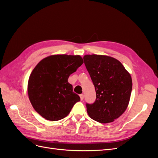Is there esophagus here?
<instances>
[{"mask_svg":"<svg viewBox=\"0 0 158 158\" xmlns=\"http://www.w3.org/2000/svg\"><path fill=\"white\" fill-rule=\"evenodd\" d=\"M80 99L82 101V100L84 99V94H80Z\"/></svg>","mask_w":158,"mask_h":158,"instance_id":"1","label":"esophagus"}]
</instances>
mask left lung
<instances>
[{"instance_id":"left-lung-1","label":"left lung","mask_w":158,"mask_h":158,"mask_svg":"<svg viewBox=\"0 0 158 158\" xmlns=\"http://www.w3.org/2000/svg\"><path fill=\"white\" fill-rule=\"evenodd\" d=\"M84 60L96 92L95 102L86 104L88 115L100 123L113 122L128 106L131 76L120 61L111 56L85 55Z\"/></svg>"}]
</instances>
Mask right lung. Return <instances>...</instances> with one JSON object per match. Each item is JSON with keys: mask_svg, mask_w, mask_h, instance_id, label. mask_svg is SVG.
Segmentation results:
<instances>
[{"mask_svg": "<svg viewBox=\"0 0 158 158\" xmlns=\"http://www.w3.org/2000/svg\"><path fill=\"white\" fill-rule=\"evenodd\" d=\"M83 63L80 55H53L42 59L33 69L27 94L33 107L41 117L52 121L60 120L80 101L68 79Z\"/></svg>", "mask_w": 158, "mask_h": 158, "instance_id": "1", "label": "right lung"}]
</instances>
